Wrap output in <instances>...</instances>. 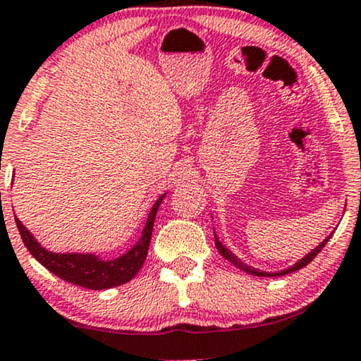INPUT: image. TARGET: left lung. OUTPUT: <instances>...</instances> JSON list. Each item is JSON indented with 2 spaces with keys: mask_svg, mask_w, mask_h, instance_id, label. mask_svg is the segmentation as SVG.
<instances>
[{
  "mask_svg": "<svg viewBox=\"0 0 361 361\" xmlns=\"http://www.w3.org/2000/svg\"><path fill=\"white\" fill-rule=\"evenodd\" d=\"M331 238V235L330 236H326L325 240L322 241L320 245L317 246V248L314 250H312V252H310L307 257H303L302 259H300L298 263H295L293 267H290V268H286V270H283V271H278V273H268V271H259V270H255V268H252V267H248V264H245L243 262H240V258H236L233 253L230 252V250L228 248H225V245H221V241L216 238V236H214V245H216V250L218 252L221 253V257H225L228 262H231L235 264V267H238V268H241V270L243 271H246V273H250V275H255V276H281V275H288V273H293V271H298V270H302L303 267H307V264L310 263V262H313V258L317 257L318 253L322 252L323 250V246H325L326 243H328V240Z\"/></svg>",
  "mask_w": 361,
  "mask_h": 361,
  "instance_id": "8db88e82",
  "label": "left lung"
}]
</instances>
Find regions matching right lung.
I'll return each mask as SVG.
<instances>
[{"instance_id":"add662e5","label":"right lung","mask_w":361,"mask_h":361,"mask_svg":"<svg viewBox=\"0 0 361 361\" xmlns=\"http://www.w3.org/2000/svg\"><path fill=\"white\" fill-rule=\"evenodd\" d=\"M165 195H161L153 204L152 212L148 214L147 225L143 228V233L133 248L130 252L123 255L116 259H104L98 258L97 255H80V253H51L44 250L35 236L30 233L28 228L15 216L18 231H20L23 243H25L28 252L43 264L47 270L61 278L73 285L83 286L90 290H106L113 286L123 285V283L130 281L140 268L143 267L145 259H147L149 241H152L153 233V223L157 216L159 203L163 202Z\"/></svg>"}]
</instances>
